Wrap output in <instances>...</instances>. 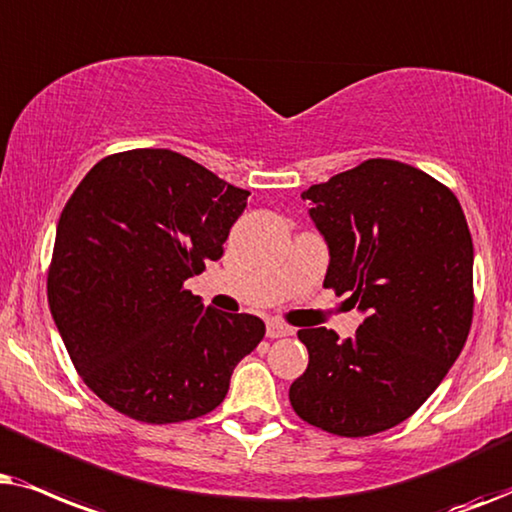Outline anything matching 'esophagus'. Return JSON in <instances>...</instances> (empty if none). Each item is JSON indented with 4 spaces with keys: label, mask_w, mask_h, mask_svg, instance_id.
Listing matches in <instances>:
<instances>
[{
    "label": "esophagus",
    "mask_w": 512,
    "mask_h": 512,
    "mask_svg": "<svg viewBox=\"0 0 512 512\" xmlns=\"http://www.w3.org/2000/svg\"><path fill=\"white\" fill-rule=\"evenodd\" d=\"M292 327H288L281 320H269L267 323V337L269 339H281V337H290L292 335Z\"/></svg>",
    "instance_id": "obj_1"
}]
</instances>
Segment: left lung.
Listing matches in <instances>:
<instances>
[{
	"label": "left lung",
	"mask_w": 512,
	"mask_h": 512,
	"mask_svg": "<svg viewBox=\"0 0 512 512\" xmlns=\"http://www.w3.org/2000/svg\"><path fill=\"white\" fill-rule=\"evenodd\" d=\"M330 248L325 288L365 313L356 337L309 327L292 381L299 419L365 438L410 419L459 358L473 323V238L454 192L424 170L367 159L302 192Z\"/></svg>",
	"instance_id": "obj_1"
}]
</instances>
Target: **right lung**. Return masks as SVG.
<instances>
[{
	"instance_id": "1",
	"label": "right lung",
	"mask_w": 512,
	"mask_h": 512,
	"mask_svg": "<svg viewBox=\"0 0 512 512\" xmlns=\"http://www.w3.org/2000/svg\"><path fill=\"white\" fill-rule=\"evenodd\" d=\"M250 192L170 149L109 154L60 213L49 306L74 367L102 403L145 424L213 412L264 337L185 281L220 260Z\"/></svg>"
}]
</instances>
